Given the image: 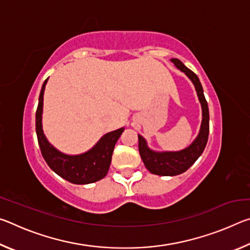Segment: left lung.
Masks as SVG:
<instances>
[{
	"mask_svg": "<svg viewBox=\"0 0 250 250\" xmlns=\"http://www.w3.org/2000/svg\"><path fill=\"white\" fill-rule=\"evenodd\" d=\"M171 62L179 68L181 71L191 79V82L195 86L198 99L202 104V125L197 138L194 140L191 146L184 150L176 152H156L151 150L146 145L145 138L138 135L139 138V152H140L141 159L145 163L146 167L152 174L162 175V176H174L179 175L181 173L188 171L195 161L200 158L204 151L207 140H208L209 133V112L208 104L205 99L203 87L200 79L194 74L191 69H188L180 59L173 58Z\"/></svg>",
	"mask_w": 250,
	"mask_h": 250,
	"instance_id": "obj_1",
	"label": "left lung"
}]
</instances>
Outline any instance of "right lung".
<instances>
[{
	"label": "right lung",
	"mask_w": 250,
	"mask_h": 250,
	"mask_svg": "<svg viewBox=\"0 0 250 250\" xmlns=\"http://www.w3.org/2000/svg\"><path fill=\"white\" fill-rule=\"evenodd\" d=\"M47 80L48 78L42 86L36 110V134L44 160L56 174L73 184H89L104 179L107 175L111 163L116 142L124 132L125 128L104 134L92 149L83 154L68 155L62 153L47 141L42 125L44 90Z\"/></svg>",
	"instance_id": "right-lung-1"
}]
</instances>
